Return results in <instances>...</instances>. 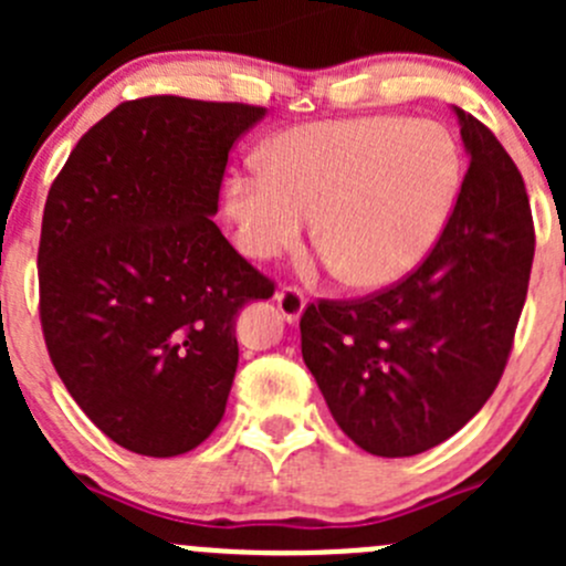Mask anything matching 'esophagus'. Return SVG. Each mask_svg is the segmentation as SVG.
<instances>
[{
  "label": "esophagus",
  "mask_w": 566,
  "mask_h": 566,
  "mask_svg": "<svg viewBox=\"0 0 566 566\" xmlns=\"http://www.w3.org/2000/svg\"><path fill=\"white\" fill-rule=\"evenodd\" d=\"M273 298H276L279 312H282V317L287 319L290 325L298 323L301 315H304V310H306V298H304V293H301V290L284 287V290H279Z\"/></svg>",
  "instance_id": "esophagus-1"
}]
</instances>
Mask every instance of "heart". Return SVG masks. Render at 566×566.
<instances>
[{"mask_svg":"<svg viewBox=\"0 0 566 566\" xmlns=\"http://www.w3.org/2000/svg\"><path fill=\"white\" fill-rule=\"evenodd\" d=\"M460 150L430 119L295 125L256 153V175L221 188L235 247L268 262L312 235L358 290L402 282L436 249L460 188Z\"/></svg>","mask_w":566,"mask_h":566,"instance_id":"obj_1","label":"heart"}]
</instances>
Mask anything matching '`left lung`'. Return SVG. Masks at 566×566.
Masks as SVG:
<instances>
[{
	"instance_id": "left-lung-1",
	"label": "left lung",
	"mask_w": 566,
	"mask_h": 566,
	"mask_svg": "<svg viewBox=\"0 0 566 566\" xmlns=\"http://www.w3.org/2000/svg\"><path fill=\"white\" fill-rule=\"evenodd\" d=\"M471 167L436 249L373 298L319 301L301 353L336 424L364 452L410 458L482 410L526 304L534 227L526 186L501 142L462 108Z\"/></svg>"
}]
</instances>
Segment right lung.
<instances>
[{"instance_id": "1", "label": "right lung", "mask_w": 566, "mask_h": 566, "mask_svg": "<svg viewBox=\"0 0 566 566\" xmlns=\"http://www.w3.org/2000/svg\"><path fill=\"white\" fill-rule=\"evenodd\" d=\"M262 117L177 95L119 104L45 199V347L78 408L128 452L175 458L219 427L238 312L273 295L213 224L227 156Z\"/></svg>"}]
</instances>
